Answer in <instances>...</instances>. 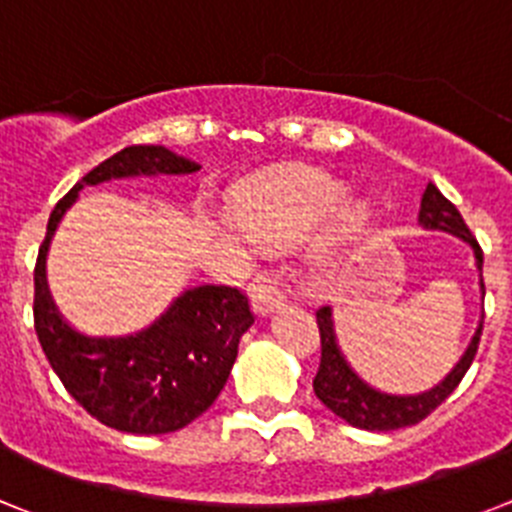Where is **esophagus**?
<instances>
[{
  "label": "esophagus",
  "instance_id": "obj_1",
  "mask_svg": "<svg viewBox=\"0 0 512 512\" xmlns=\"http://www.w3.org/2000/svg\"><path fill=\"white\" fill-rule=\"evenodd\" d=\"M249 296H252V309H255L257 315H270V312H276L286 302V294H283L273 276L257 278L252 283V289H249Z\"/></svg>",
  "mask_w": 512,
  "mask_h": 512
}]
</instances>
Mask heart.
<instances>
[{
	"label": "heart",
	"mask_w": 512,
	"mask_h": 512,
	"mask_svg": "<svg viewBox=\"0 0 512 512\" xmlns=\"http://www.w3.org/2000/svg\"><path fill=\"white\" fill-rule=\"evenodd\" d=\"M346 192V184L325 174H299L283 182L257 184L239 203V223L260 247L291 249L330 218L317 257L322 268H338L367 242L375 223L372 205L359 197L346 200ZM221 231L244 244L226 226Z\"/></svg>",
	"instance_id": "1"
}]
</instances>
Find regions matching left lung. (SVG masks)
Here are the masks:
<instances>
[{
  "instance_id": "1",
  "label": "left lung",
  "mask_w": 512,
  "mask_h": 512,
  "mask_svg": "<svg viewBox=\"0 0 512 512\" xmlns=\"http://www.w3.org/2000/svg\"><path fill=\"white\" fill-rule=\"evenodd\" d=\"M419 226L427 231H445V234L458 236L461 242L474 249L476 270L482 273L484 255L476 239L471 236L468 226L463 223L461 213L450 203L448 197L437 190L435 184L429 182L427 190L422 195V208H419ZM479 291L484 299V281L479 278ZM484 322V315H482ZM482 322L476 328L474 338L468 343V349L458 359L448 375L437 382L435 388L424 390V393H385V390L372 388L367 380L356 375L349 359L343 356L341 346L336 338V322H333V309L322 307L317 309V328H320V343H322V356H320V369H317L315 382V395L336 416H341L343 422H349L351 427L369 429V432H390V429L411 427L419 424L424 416L440 406L463 380L468 372L471 362H474L476 349H479V338H482Z\"/></svg>"
}]
</instances>
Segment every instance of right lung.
Listing matches in <instances>:
<instances>
[{
    "label": "right lung",
    "mask_w": 512,
    "mask_h": 512,
    "mask_svg": "<svg viewBox=\"0 0 512 512\" xmlns=\"http://www.w3.org/2000/svg\"><path fill=\"white\" fill-rule=\"evenodd\" d=\"M200 163L163 145H130L80 179L51 210L38 249L33 320L51 369L90 416L119 432L166 435L208 411L236 362L239 338L255 322L247 296L231 286H195L130 336H85L64 320L46 283V255L83 187L130 176L195 174Z\"/></svg>",
    "instance_id": "obj_1"
}]
</instances>
